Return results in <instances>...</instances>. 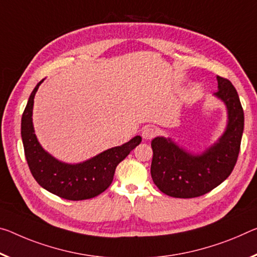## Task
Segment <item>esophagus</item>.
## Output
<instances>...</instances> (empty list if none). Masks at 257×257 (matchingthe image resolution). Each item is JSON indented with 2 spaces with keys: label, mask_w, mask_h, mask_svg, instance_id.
Listing matches in <instances>:
<instances>
[{
  "label": "esophagus",
  "mask_w": 257,
  "mask_h": 257,
  "mask_svg": "<svg viewBox=\"0 0 257 257\" xmlns=\"http://www.w3.org/2000/svg\"><path fill=\"white\" fill-rule=\"evenodd\" d=\"M156 135H157V130L152 127H145L143 129V132H142V136H143L145 141L152 140Z\"/></svg>",
  "instance_id": "esophagus-1"
}]
</instances>
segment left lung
Masks as SVG:
<instances>
[{"label":"left lung","mask_w":257,"mask_h":257,"mask_svg":"<svg viewBox=\"0 0 257 257\" xmlns=\"http://www.w3.org/2000/svg\"><path fill=\"white\" fill-rule=\"evenodd\" d=\"M215 98L226 109V124L221 136L200 152H191L173 138L157 136L151 176L158 189L169 197L195 198L208 193L229 177L237 162L243 133V111L235 88L216 76Z\"/></svg>","instance_id":"8db88e82"}]
</instances>
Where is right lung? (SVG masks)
<instances>
[{
  "label": "right lung",
  "mask_w": 257,
  "mask_h": 257,
  "mask_svg": "<svg viewBox=\"0 0 257 257\" xmlns=\"http://www.w3.org/2000/svg\"><path fill=\"white\" fill-rule=\"evenodd\" d=\"M42 82L32 91L22 117V140L31 173L43 189L63 199L77 201L96 197L111 185L116 166L141 144L142 137L137 135L77 164L59 160L42 148L35 135L32 117L34 97Z\"/></svg>",
  "instance_id": "obj_1"
}]
</instances>
